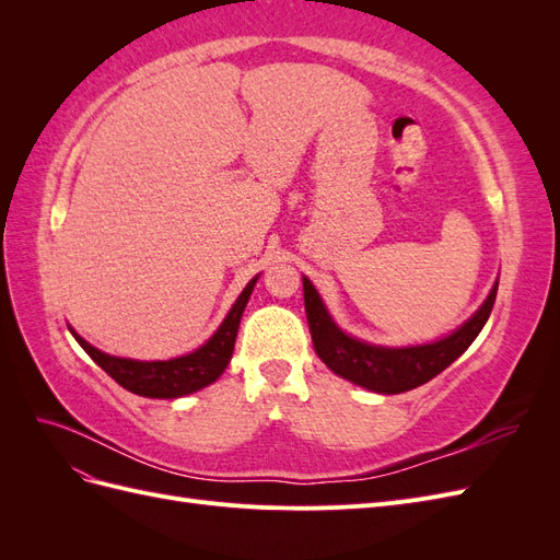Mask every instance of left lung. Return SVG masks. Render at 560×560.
<instances>
[{
	"label": "left lung",
	"mask_w": 560,
	"mask_h": 560,
	"mask_svg": "<svg viewBox=\"0 0 560 560\" xmlns=\"http://www.w3.org/2000/svg\"><path fill=\"white\" fill-rule=\"evenodd\" d=\"M498 282L465 325L432 343L418 346H374L346 334L329 315L315 284L303 276V303H306L308 327L317 358L336 376L366 387L378 395H399L442 374L479 336L493 311Z\"/></svg>",
	"instance_id": "obj_1"
}]
</instances>
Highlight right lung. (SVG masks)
<instances>
[{"mask_svg":"<svg viewBox=\"0 0 560 560\" xmlns=\"http://www.w3.org/2000/svg\"><path fill=\"white\" fill-rule=\"evenodd\" d=\"M259 276H254L241 296L235 299L229 315L224 317L222 325L208 338L206 343L196 348L194 352H186L182 358L173 360H130V358H116V354H107L91 346L86 338H81L72 327V336L79 341V346L91 354V360L105 369L107 374L126 387L128 393L151 397V399H177L184 395H191L196 389H202L212 385L219 376L224 374V369L231 362L235 336H238L241 317L245 313V306L249 301V294L257 284Z\"/></svg>","mask_w":560,"mask_h":560,"instance_id":"obj_1","label":"right lung"}]
</instances>
